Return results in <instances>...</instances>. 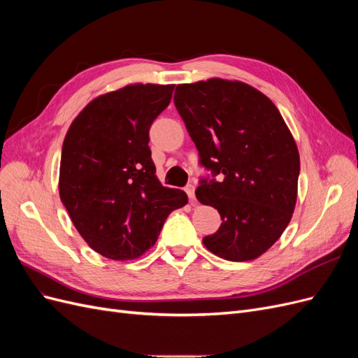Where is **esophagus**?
Returning <instances> with one entry per match:
<instances>
[{"label":"esophagus","mask_w":358,"mask_h":358,"mask_svg":"<svg viewBox=\"0 0 358 358\" xmlns=\"http://www.w3.org/2000/svg\"><path fill=\"white\" fill-rule=\"evenodd\" d=\"M185 191H187V194H188L189 201H191V203H196V187H194V185H188V187L185 188Z\"/></svg>","instance_id":"34e87169"}]
</instances>
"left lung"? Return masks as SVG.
<instances>
[{
    "instance_id": "left-lung-1",
    "label": "left lung",
    "mask_w": 358,
    "mask_h": 358,
    "mask_svg": "<svg viewBox=\"0 0 358 358\" xmlns=\"http://www.w3.org/2000/svg\"><path fill=\"white\" fill-rule=\"evenodd\" d=\"M175 106L200 164L224 175L196 189L222 220L204 246L229 262L258 258L284 233L297 201L300 157L284 117L252 86L216 78L178 85Z\"/></svg>"
}]
</instances>
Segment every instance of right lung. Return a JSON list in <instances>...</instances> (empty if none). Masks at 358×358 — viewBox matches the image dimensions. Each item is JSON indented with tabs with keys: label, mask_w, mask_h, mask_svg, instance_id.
<instances>
[{
	"label": "right lung",
	"mask_w": 358,
	"mask_h": 358,
	"mask_svg": "<svg viewBox=\"0 0 358 358\" xmlns=\"http://www.w3.org/2000/svg\"><path fill=\"white\" fill-rule=\"evenodd\" d=\"M173 90L134 83L96 96L64 138L61 201L83 241L106 258L143 255L167 216L188 203L183 191L161 185L148 145Z\"/></svg>",
	"instance_id": "add662e5"
}]
</instances>
